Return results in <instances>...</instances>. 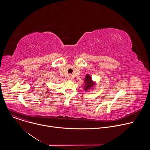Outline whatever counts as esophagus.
I'll return each instance as SVG.
<instances>
[{
  "label": "esophagus",
  "instance_id": "esophagus-1",
  "mask_svg": "<svg viewBox=\"0 0 150 150\" xmlns=\"http://www.w3.org/2000/svg\"><path fill=\"white\" fill-rule=\"evenodd\" d=\"M68 78H69V79H72V75H68Z\"/></svg>",
  "mask_w": 150,
  "mask_h": 150
}]
</instances>
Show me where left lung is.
Masks as SVG:
<instances>
[{"label": "left lung", "mask_w": 150, "mask_h": 150, "mask_svg": "<svg viewBox=\"0 0 150 150\" xmlns=\"http://www.w3.org/2000/svg\"><path fill=\"white\" fill-rule=\"evenodd\" d=\"M84 83H85V85H84L83 88L85 90V91H88L89 90L91 89L95 83L92 81V79L90 75L88 74L86 75V76H85Z\"/></svg>", "instance_id": "obj_1"}]
</instances>
